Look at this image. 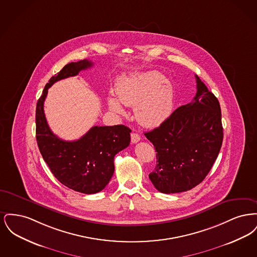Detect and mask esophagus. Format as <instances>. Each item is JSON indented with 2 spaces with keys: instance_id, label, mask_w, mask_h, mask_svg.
Returning a JSON list of instances; mask_svg holds the SVG:
<instances>
[{
  "instance_id": "34e87169",
  "label": "esophagus",
  "mask_w": 257,
  "mask_h": 257,
  "mask_svg": "<svg viewBox=\"0 0 257 257\" xmlns=\"http://www.w3.org/2000/svg\"><path fill=\"white\" fill-rule=\"evenodd\" d=\"M140 141H141L140 135L137 134V133H132V134H131V142H132L133 144H137V143L140 142Z\"/></svg>"
}]
</instances>
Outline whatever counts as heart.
I'll use <instances>...</instances> for the list:
<instances>
[{
	"instance_id": "obj_1",
	"label": "heart",
	"mask_w": 257,
	"mask_h": 257,
	"mask_svg": "<svg viewBox=\"0 0 257 257\" xmlns=\"http://www.w3.org/2000/svg\"><path fill=\"white\" fill-rule=\"evenodd\" d=\"M117 98L108 99L109 108L118 114L125 106H135L136 118L142 125L156 126L163 122L171 111L172 88L171 84L157 71L122 77L116 84Z\"/></svg>"
}]
</instances>
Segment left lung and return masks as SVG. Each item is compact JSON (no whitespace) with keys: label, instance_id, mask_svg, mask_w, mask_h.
<instances>
[{"label":"left lung","instance_id":"8db88e82","mask_svg":"<svg viewBox=\"0 0 257 257\" xmlns=\"http://www.w3.org/2000/svg\"><path fill=\"white\" fill-rule=\"evenodd\" d=\"M196 79L194 100L145 133L157 152V165L149 179L164 194L186 192L201 183L222 144L219 100L196 75Z\"/></svg>","mask_w":257,"mask_h":257}]
</instances>
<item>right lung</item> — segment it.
<instances>
[{
    "label": "right lung",
    "instance_id": "obj_1",
    "mask_svg": "<svg viewBox=\"0 0 257 257\" xmlns=\"http://www.w3.org/2000/svg\"><path fill=\"white\" fill-rule=\"evenodd\" d=\"M92 64L87 60L66 64L46 84L36 110L37 146L52 173L67 188L87 195L102 191L110 182L114 156L130 145V128L121 124L93 126L81 139L66 142L51 131L43 107L53 84L76 76Z\"/></svg>",
    "mask_w": 257,
    "mask_h": 257
}]
</instances>
